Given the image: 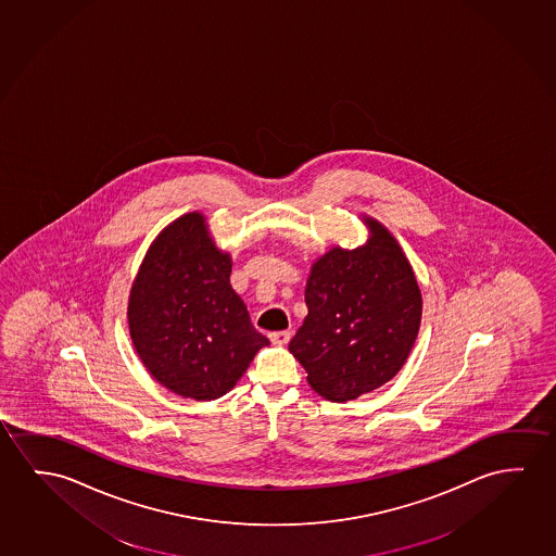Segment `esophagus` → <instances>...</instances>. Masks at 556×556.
<instances>
[{"label":"esophagus","mask_w":556,"mask_h":556,"mask_svg":"<svg viewBox=\"0 0 556 556\" xmlns=\"http://www.w3.org/2000/svg\"><path fill=\"white\" fill-rule=\"evenodd\" d=\"M269 341L274 342V344H287V342L291 341V331H277V333L269 334Z\"/></svg>","instance_id":"34e87169"}]
</instances>
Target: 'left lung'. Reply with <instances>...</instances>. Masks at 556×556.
Wrapping results in <instances>:
<instances>
[{"instance_id": "obj_1", "label": "left lung", "mask_w": 556, "mask_h": 556, "mask_svg": "<svg viewBox=\"0 0 556 556\" xmlns=\"http://www.w3.org/2000/svg\"><path fill=\"white\" fill-rule=\"evenodd\" d=\"M362 222L366 244L333 247L312 264L308 316L289 344L327 401H354L391 381L421 324V291L399 240L376 217Z\"/></svg>"}]
</instances>
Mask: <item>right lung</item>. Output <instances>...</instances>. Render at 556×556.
I'll use <instances>...</instances> for the list:
<instances>
[{
  "label": "right lung",
  "instance_id": "right-lung-1",
  "mask_svg": "<svg viewBox=\"0 0 556 556\" xmlns=\"http://www.w3.org/2000/svg\"><path fill=\"white\" fill-rule=\"evenodd\" d=\"M232 260L204 214L180 215L148 248L128 294V331L138 358L172 393L214 401L269 344L231 287Z\"/></svg>",
  "mask_w": 556,
  "mask_h": 556
}]
</instances>
